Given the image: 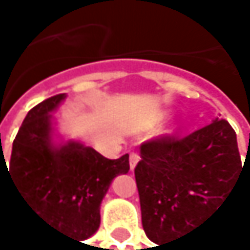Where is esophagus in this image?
I'll return each instance as SVG.
<instances>
[{
	"label": "esophagus",
	"mask_w": 250,
	"mask_h": 250,
	"mask_svg": "<svg viewBox=\"0 0 250 250\" xmlns=\"http://www.w3.org/2000/svg\"><path fill=\"white\" fill-rule=\"evenodd\" d=\"M139 154L138 153H130V159H129V163H130V169L133 171L135 167L138 165V162H139Z\"/></svg>",
	"instance_id": "1"
}]
</instances>
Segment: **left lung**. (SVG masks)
I'll return each mask as SVG.
<instances>
[{"mask_svg": "<svg viewBox=\"0 0 250 250\" xmlns=\"http://www.w3.org/2000/svg\"><path fill=\"white\" fill-rule=\"evenodd\" d=\"M139 154L135 178L142 227L156 245L204 222L242 171L235 132L219 118L183 139L144 142Z\"/></svg>", "mask_w": 250, "mask_h": 250, "instance_id": "left-lung-1", "label": "left lung"}]
</instances>
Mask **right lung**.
<instances>
[{
  "label": "right lung",
  "mask_w": 250,
  "mask_h": 250,
  "mask_svg": "<svg viewBox=\"0 0 250 250\" xmlns=\"http://www.w3.org/2000/svg\"><path fill=\"white\" fill-rule=\"evenodd\" d=\"M57 94L26 114L13 141L7 168L28 211L82 243L100 227V204L112 180L127 174L129 154L111 160L78 141H57L52 112L64 102Z\"/></svg>",
  "instance_id": "add662e5"
}]
</instances>
